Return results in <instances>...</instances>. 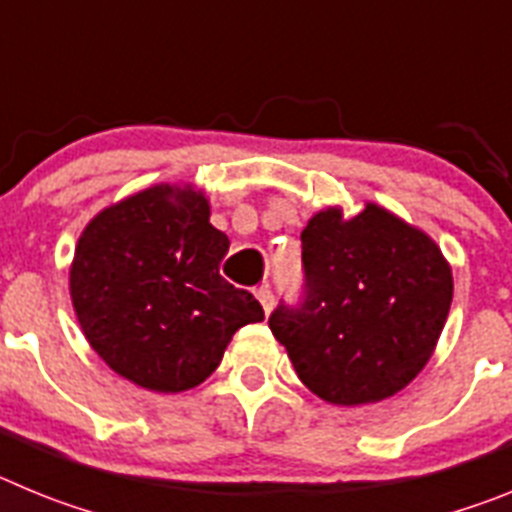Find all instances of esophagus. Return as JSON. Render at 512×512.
I'll use <instances>...</instances> for the list:
<instances>
[{"instance_id":"esophagus-1","label":"esophagus","mask_w":512,"mask_h":512,"mask_svg":"<svg viewBox=\"0 0 512 512\" xmlns=\"http://www.w3.org/2000/svg\"><path fill=\"white\" fill-rule=\"evenodd\" d=\"M256 300L261 302V307H264V312L269 315L271 307H274V295H271V287L269 284H261L259 289H256Z\"/></svg>"}]
</instances>
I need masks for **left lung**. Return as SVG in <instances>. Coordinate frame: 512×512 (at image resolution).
Masks as SVG:
<instances>
[{"mask_svg": "<svg viewBox=\"0 0 512 512\" xmlns=\"http://www.w3.org/2000/svg\"><path fill=\"white\" fill-rule=\"evenodd\" d=\"M300 238L305 297L269 318L297 377L330 405L397 395L428 364L449 315L454 279L441 248L374 202L354 217L320 210Z\"/></svg>", "mask_w": 512, "mask_h": 512, "instance_id": "obj_1", "label": "left lung"}]
</instances>
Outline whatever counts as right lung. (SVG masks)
<instances>
[{"instance_id": "add662e5", "label": "right lung", "mask_w": 512, "mask_h": 512, "mask_svg": "<svg viewBox=\"0 0 512 512\" xmlns=\"http://www.w3.org/2000/svg\"><path fill=\"white\" fill-rule=\"evenodd\" d=\"M228 235L189 184H156L104 207L69 271L81 330L112 372L151 392H184L223 361L238 328L264 310L220 277Z\"/></svg>"}]
</instances>
